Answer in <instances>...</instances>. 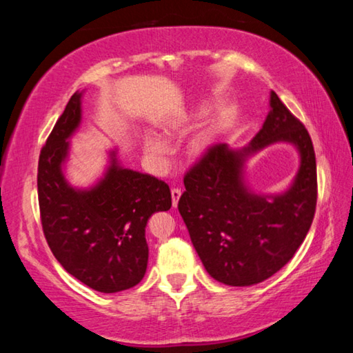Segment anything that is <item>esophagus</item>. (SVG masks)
<instances>
[{
  "instance_id": "34e87169",
  "label": "esophagus",
  "mask_w": 353,
  "mask_h": 353,
  "mask_svg": "<svg viewBox=\"0 0 353 353\" xmlns=\"http://www.w3.org/2000/svg\"><path fill=\"white\" fill-rule=\"evenodd\" d=\"M182 196V190L181 188H171V198H172V207H177V202Z\"/></svg>"
}]
</instances>
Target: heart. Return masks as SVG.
<instances>
[{"mask_svg": "<svg viewBox=\"0 0 353 353\" xmlns=\"http://www.w3.org/2000/svg\"><path fill=\"white\" fill-rule=\"evenodd\" d=\"M204 115V109H194L191 112H182L176 115L174 118H171L168 123L163 126V134L166 137H176L183 134L187 130L193 121H196L199 117ZM214 139V128H207L204 130L194 137L193 140L190 141L188 149L191 154L194 155H201L204 154L210 145L213 143ZM143 148H145V152L148 157H151L154 160H162L166 152H168V148H166L165 143L162 140L155 139V137H145L143 140Z\"/></svg>", "mask_w": 353, "mask_h": 353, "instance_id": "1", "label": "heart"}]
</instances>
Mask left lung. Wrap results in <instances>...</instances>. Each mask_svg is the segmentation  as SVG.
I'll return each mask as SVG.
<instances>
[{
  "instance_id": "obj_1",
  "label": "left lung",
  "mask_w": 353,
  "mask_h": 353,
  "mask_svg": "<svg viewBox=\"0 0 353 353\" xmlns=\"http://www.w3.org/2000/svg\"><path fill=\"white\" fill-rule=\"evenodd\" d=\"M271 112L248 148L232 151L216 143L183 177L179 212L207 272L230 286L270 279L294 256L312 227L318 176L314 149L305 126L271 92ZM277 141L292 142L301 168L283 195L250 194L242 181L243 159Z\"/></svg>"
}]
</instances>
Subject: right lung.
<instances>
[{
  "label": "right lung",
  "mask_w": 353,
  "mask_h": 353,
  "mask_svg": "<svg viewBox=\"0 0 353 353\" xmlns=\"http://www.w3.org/2000/svg\"><path fill=\"white\" fill-rule=\"evenodd\" d=\"M81 97L70 98L41 148L37 188L48 246L63 270L101 292L139 285L148 266L145 229L155 212L171 208L163 181L121 168L117 152L105 176L90 190L70 187L62 172L67 141L81 123Z\"/></svg>",
  "instance_id": "add662e5"
}]
</instances>
